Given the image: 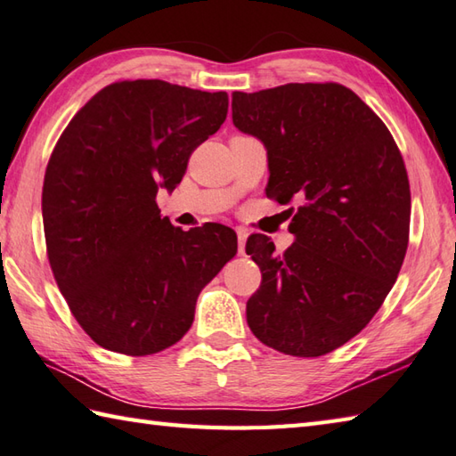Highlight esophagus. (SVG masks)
Returning a JSON list of instances; mask_svg holds the SVG:
<instances>
[{
  "label": "esophagus",
  "instance_id": "1",
  "mask_svg": "<svg viewBox=\"0 0 456 456\" xmlns=\"http://www.w3.org/2000/svg\"><path fill=\"white\" fill-rule=\"evenodd\" d=\"M238 234V254H244L246 252V240H248V232L244 228H238L236 230Z\"/></svg>",
  "mask_w": 456,
  "mask_h": 456
}]
</instances>
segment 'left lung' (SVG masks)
I'll return each instance as SVG.
<instances>
[{"instance_id": "left-lung-1", "label": "left lung", "mask_w": 456, "mask_h": 456, "mask_svg": "<svg viewBox=\"0 0 456 456\" xmlns=\"http://www.w3.org/2000/svg\"><path fill=\"white\" fill-rule=\"evenodd\" d=\"M232 122L265 147L267 197L299 202L285 254L264 234L248 238L262 269L248 327L283 354L322 356L366 327L402 269L411 215L402 153L382 119L334 82L234 92Z\"/></svg>"}]
</instances>
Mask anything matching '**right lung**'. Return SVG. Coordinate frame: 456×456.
Listing matches in <instances>:
<instances>
[{
    "mask_svg": "<svg viewBox=\"0 0 456 456\" xmlns=\"http://www.w3.org/2000/svg\"><path fill=\"white\" fill-rule=\"evenodd\" d=\"M226 114V92L124 80L100 90L54 145L43 183L46 254L74 319L102 348L147 356L173 346L204 285L236 256L232 228L183 232L155 202Z\"/></svg>",
    "mask_w": 456,
    "mask_h": 456,
    "instance_id": "obj_1",
    "label": "right lung"
}]
</instances>
